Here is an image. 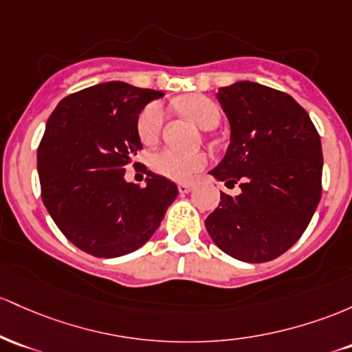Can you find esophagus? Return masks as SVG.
Masks as SVG:
<instances>
[{
  "instance_id": "1",
  "label": "esophagus",
  "mask_w": 352,
  "mask_h": 352,
  "mask_svg": "<svg viewBox=\"0 0 352 352\" xmlns=\"http://www.w3.org/2000/svg\"><path fill=\"white\" fill-rule=\"evenodd\" d=\"M177 189H179V192L181 195H186V192H189L192 189V184H189V183H179L177 184Z\"/></svg>"
}]
</instances>
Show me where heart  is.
<instances>
[{
  "label": "heart",
  "instance_id": "1",
  "mask_svg": "<svg viewBox=\"0 0 352 352\" xmlns=\"http://www.w3.org/2000/svg\"><path fill=\"white\" fill-rule=\"evenodd\" d=\"M184 116L203 129H211L219 123L221 111L214 101L203 94H189L177 102ZM164 111L160 102L146 106L138 121V133L143 143H153L160 136L163 126ZM151 168L156 175L173 181H188L197 171L208 164V156L204 153H184L177 149L164 148L151 156Z\"/></svg>",
  "mask_w": 352,
  "mask_h": 352
}]
</instances>
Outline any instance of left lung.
I'll return each mask as SVG.
<instances>
[{
  "instance_id": "8db88e82",
  "label": "left lung",
  "mask_w": 352,
  "mask_h": 352,
  "mask_svg": "<svg viewBox=\"0 0 352 352\" xmlns=\"http://www.w3.org/2000/svg\"><path fill=\"white\" fill-rule=\"evenodd\" d=\"M229 146L209 175L241 192H221L206 229L216 246L244 263H266L301 238L321 199V138L293 96L254 81L216 93Z\"/></svg>"
}]
</instances>
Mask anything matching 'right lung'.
Masks as SVG:
<instances>
[{
	"instance_id": "right-lung-1",
	"label": "right lung",
	"mask_w": 352,
	"mask_h": 352,
	"mask_svg": "<svg viewBox=\"0 0 352 352\" xmlns=\"http://www.w3.org/2000/svg\"><path fill=\"white\" fill-rule=\"evenodd\" d=\"M163 91L108 81L69 94L51 113L38 148L46 209L74 246L96 258L136 251L155 234L177 186L148 171L146 186L124 179L143 148L138 120Z\"/></svg>"
}]
</instances>
